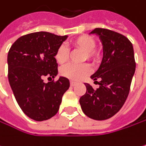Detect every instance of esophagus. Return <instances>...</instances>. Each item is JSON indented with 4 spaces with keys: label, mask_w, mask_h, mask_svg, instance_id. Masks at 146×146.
Wrapping results in <instances>:
<instances>
[{
    "label": "esophagus",
    "mask_w": 146,
    "mask_h": 146,
    "mask_svg": "<svg viewBox=\"0 0 146 146\" xmlns=\"http://www.w3.org/2000/svg\"><path fill=\"white\" fill-rule=\"evenodd\" d=\"M70 85H71L72 86H75V85H76V82H74V81L71 80V81H70Z\"/></svg>",
    "instance_id": "esophagus-1"
}]
</instances>
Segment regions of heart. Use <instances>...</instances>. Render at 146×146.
Returning a JSON list of instances; mask_svg holds the SVG:
<instances>
[{"mask_svg":"<svg viewBox=\"0 0 146 146\" xmlns=\"http://www.w3.org/2000/svg\"><path fill=\"white\" fill-rule=\"evenodd\" d=\"M72 44L74 46L78 47L85 52L84 60H95L97 58V54L93 49L96 46V41L91 36L88 35H82L72 41ZM56 61L60 65H63L66 63L68 60V49L65 45H60L54 55ZM91 72V68L87 64L83 65H67L64 66L60 72L61 74L70 80H80L83 79L86 75H87Z\"/></svg>","mask_w":146,"mask_h":146,"instance_id":"b5f03b06","label":"heart"}]
</instances>
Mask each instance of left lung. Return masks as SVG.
I'll list each match as a JSON object with an SVG mask.
<instances>
[{
  "instance_id": "8db88e82",
  "label": "left lung",
  "mask_w": 146,
  "mask_h": 146,
  "mask_svg": "<svg viewBox=\"0 0 146 146\" xmlns=\"http://www.w3.org/2000/svg\"><path fill=\"white\" fill-rule=\"evenodd\" d=\"M90 34L97 35L103 46L101 64L91 76L100 87L94 90L85 83L86 92L80 97V104L90 119L105 120L115 115L127 99L136 69L134 51L131 42L114 31L95 28Z\"/></svg>"
}]
</instances>
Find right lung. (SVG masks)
Returning a JSON list of instances; mask_svg holds the SVG:
<instances>
[{
    "instance_id": "obj_1",
    "label": "right lung",
    "mask_w": 146,
    "mask_h": 146,
    "mask_svg": "<svg viewBox=\"0 0 146 146\" xmlns=\"http://www.w3.org/2000/svg\"><path fill=\"white\" fill-rule=\"evenodd\" d=\"M48 32H36L20 37L7 54L8 81L15 100L27 117L35 121L51 119L58 112L69 80L45 83L43 78H55L57 48L67 39ZM48 78V79H49Z\"/></svg>"
}]
</instances>
